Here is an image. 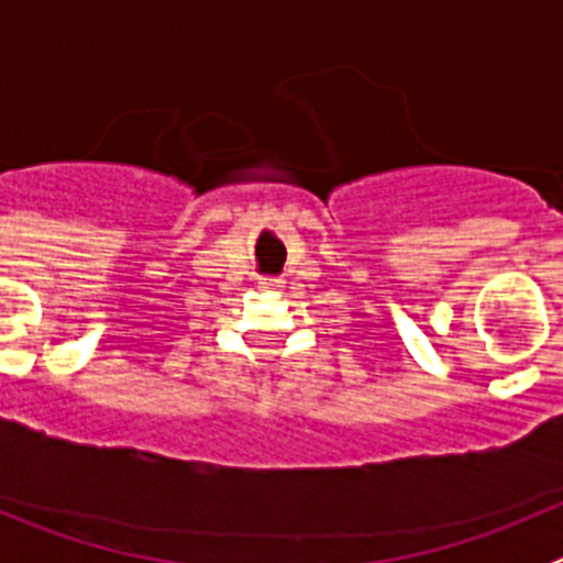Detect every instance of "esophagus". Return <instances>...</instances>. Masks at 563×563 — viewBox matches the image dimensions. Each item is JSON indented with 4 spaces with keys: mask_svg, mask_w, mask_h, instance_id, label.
Segmentation results:
<instances>
[{
    "mask_svg": "<svg viewBox=\"0 0 563 563\" xmlns=\"http://www.w3.org/2000/svg\"><path fill=\"white\" fill-rule=\"evenodd\" d=\"M258 287H262V290H278L282 282H278V278H258Z\"/></svg>",
    "mask_w": 563,
    "mask_h": 563,
    "instance_id": "34e87169",
    "label": "esophagus"
}]
</instances>
